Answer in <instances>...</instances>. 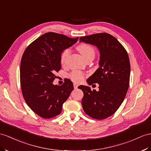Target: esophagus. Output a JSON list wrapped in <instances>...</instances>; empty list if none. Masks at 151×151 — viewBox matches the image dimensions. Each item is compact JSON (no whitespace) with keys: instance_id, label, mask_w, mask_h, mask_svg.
<instances>
[{"instance_id":"34e87169","label":"esophagus","mask_w":151,"mask_h":151,"mask_svg":"<svg viewBox=\"0 0 151 151\" xmlns=\"http://www.w3.org/2000/svg\"><path fill=\"white\" fill-rule=\"evenodd\" d=\"M73 86H74V88H75V89H76V88H78V85L75 83H73Z\"/></svg>"}]
</instances>
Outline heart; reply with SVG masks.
<instances>
[{
	"instance_id": "heart-1",
	"label": "heart",
	"mask_w": 151,
	"mask_h": 151,
	"mask_svg": "<svg viewBox=\"0 0 151 151\" xmlns=\"http://www.w3.org/2000/svg\"><path fill=\"white\" fill-rule=\"evenodd\" d=\"M77 50L82 54V55L86 60L90 59H94L95 56V50L91 45L87 43H82L77 46ZM70 53V51L69 49H65L64 51L61 53L60 56V63L62 65H64L66 63V60ZM69 78L75 82H81L84 79L86 74L80 71H74L71 72L69 75Z\"/></svg>"
}]
</instances>
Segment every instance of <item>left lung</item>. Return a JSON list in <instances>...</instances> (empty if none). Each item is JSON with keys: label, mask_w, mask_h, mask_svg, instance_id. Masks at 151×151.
Listing matches in <instances>:
<instances>
[{"label": "left lung", "mask_w": 151, "mask_h": 151, "mask_svg": "<svg viewBox=\"0 0 151 151\" xmlns=\"http://www.w3.org/2000/svg\"><path fill=\"white\" fill-rule=\"evenodd\" d=\"M80 42L96 45L100 52L99 68L87 79L90 85L98 83L99 91L79 86L82 90L83 109L91 117L102 120L114 114L121 106L128 90L130 63L128 54L119 41L103 32L80 37Z\"/></svg>", "instance_id": "obj_1"}]
</instances>
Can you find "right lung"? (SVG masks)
Returning <instances> with one entry per match:
<instances>
[{"mask_svg":"<svg viewBox=\"0 0 151 151\" xmlns=\"http://www.w3.org/2000/svg\"><path fill=\"white\" fill-rule=\"evenodd\" d=\"M78 39L47 32L31 42L23 54L20 63L22 94L30 109L42 118L59 115L63 103L73 90L69 79L62 86H54L52 82L57 77L55 73L61 69L62 52Z\"/></svg>","mask_w":151,"mask_h":151,"instance_id":"right-lung-1","label":"right lung"}]
</instances>
